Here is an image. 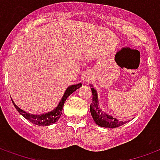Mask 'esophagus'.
I'll return each instance as SVG.
<instances>
[{
    "label": "esophagus",
    "mask_w": 160,
    "mask_h": 160,
    "mask_svg": "<svg viewBox=\"0 0 160 160\" xmlns=\"http://www.w3.org/2000/svg\"><path fill=\"white\" fill-rule=\"evenodd\" d=\"M83 80H84V82H86V81H88L89 79L87 77H84V79H83Z\"/></svg>",
    "instance_id": "34e87169"
}]
</instances>
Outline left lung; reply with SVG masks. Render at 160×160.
Listing matches in <instances>:
<instances>
[{
	"instance_id": "left-lung-1",
	"label": "left lung",
	"mask_w": 160,
	"mask_h": 160,
	"mask_svg": "<svg viewBox=\"0 0 160 160\" xmlns=\"http://www.w3.org/2000/svg\"><path fill=\"white\" fill-rule=\"evenodd\" d=\"M90 86L91 87V93L93 96L92 102L90 106V110H91V114L94 122L98 126L102 128H115L126 123L127 122L118 120L117 118H113L109 114L105 112L104 111H102V108L100 107L97 91L92 86V85H90Z\"/></svg>"
}]
</instances>
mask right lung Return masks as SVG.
I'll return each instance as SVG.
<instances>
[{
	"label": "right lung",
	"mask_w": 160,
	"mask_h": 160,
	"mask_svg": "<svg viewBox=\"0 0 160 160\" xmlns=\"http://www.w3.org/2000/svg\"><path fill=\"white\" fill-rule=\"evenodd\" d=\"M81 86H82L81 83L69 85V87L66 89V91H65L64 94L63 95V96H62V98H61L60 102L58 104V106L54 109L52 110L51 112L42 113V114H31V113L27 112L25 111H23L21 108H19L15 104V102H13L12 100V101L13 105H14V107H16V109L18 110V112L20 113L21 115L24 117L26 119L30 121L32 123L38 125V126H48V125H51V124L56 122L59 119L61 114H62L63 107H64V104L65 101H66L67 97L70 96L74 91H75L77 89L81 87Z\"/></svg>",
	"instance_id": "right-lung-1"
}]
</instances>
